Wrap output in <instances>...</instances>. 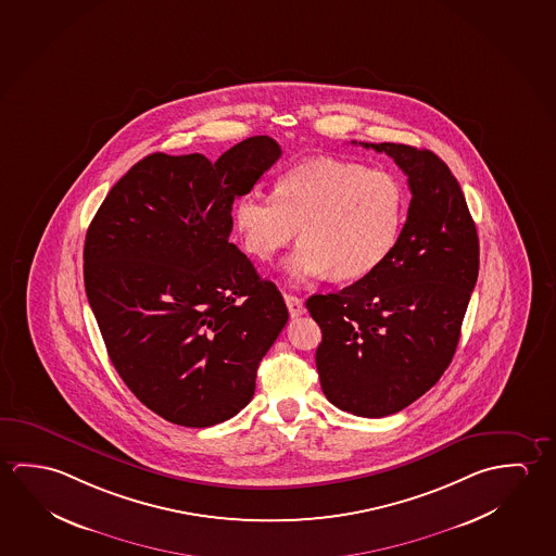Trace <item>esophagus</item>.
<instances>
[{
  "instance_id": "34e87169",
  "label": "esophagus",
  "mask_w": 556,
  "mask_h": 556,
  "mask_svg": "<svg viewBox=\"0 0 556 556\" xmlns=\"http://www.w3.org/2000/svg\"><path fill=\"white\" fill-rule=\"evenodd\" d=\"M285 302H287V308H289V314H291V318H299L302 316L306 308H304V302L299 296H294V294H285Z\"/></svg>"
}]
</instances>
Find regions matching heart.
Returning a JSON list of instances; mask_svg holds the SVG:
<instances>
[{"label":"heart","instance_id":"b5f03b06","mask_svg":"<svg viewBox=\"0 0 556 556\" xmlns=\"http://www.w3.org/2000/svg\"><path fill=\"white\" fill-rule=\"evenodd\" d=\"M403 207L405 191L392 173L319 156L281 174L274 195L250 191L238 198L235 227L257 262L274 260L299 230L301 244L287 262L292 279L328 274L353 281L392 252Z\"/></svg>","mask_w":556,"mask_h":556}]
</instances>
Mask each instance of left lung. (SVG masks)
<instances>
[{
    "mask_svg": "<svg viewBox=\"0 0 556 556\" xmlns=\"http://www.w3.org/2000/svg\"><path fill=\"white\" fill-rule=\"evenodd\" d=\"M409 182L407 220L382 264L343 291L306 301L318 321L321 390L336 407L380 419L405 409L454 358L479 275V238L447 164L428 149L361 143Z\"/></svg>",
    "mask_w": 556,
    "mask_h": 556,
    "instance_id": "1",
    "label": "left lung"
}]
</instances>
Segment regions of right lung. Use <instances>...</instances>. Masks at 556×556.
I'll list each match as a JSON object with an SVG mask.
<instances>
[{
	"instance_id": "1",
	"label": "right lung",
	"mask_w": 556,
	"mask_h": 556,
	"mask_svg": "<svg viewBox=\"0 0 556 556\" xmlns=\"http://www.w3.org/2000/svg\"><path fill=\"white\" fill-rule=\"evenodd\" d=\"M281 156L248 137L211 163L153 153L114 184L89 225L85 291L110 361L146 407L180 427L244 409L289 309L228 237L232 203Z\"/></svg>"
}]
</instances>
